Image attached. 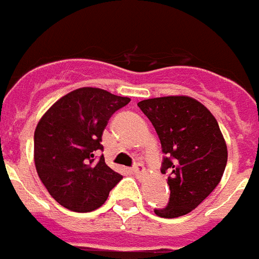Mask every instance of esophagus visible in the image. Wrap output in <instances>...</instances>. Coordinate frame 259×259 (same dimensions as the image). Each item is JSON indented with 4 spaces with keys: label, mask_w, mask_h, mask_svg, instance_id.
<instances>
[{
    "label": "esophagus",
    "mask_w": 259,
    "mask_h": 259,
    "mask_svg": "<svg viewBox=\"0 0 259 259\" xmlns=\"http://www.w3.org/2000/svg\"><path fill=\"white\" fill-rule=\"evenodd\" d=\"M132 172H133L134 175H137V177H141V175L145 174V167H143V164L138 163V164H136V166L132 168Z\"/></svg>",
    "instance_id": "34e87169"
}]
</instances>
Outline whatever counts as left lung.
<instances>
[{
  "label": "left lung",
  "mask_w": 259,
  "mask_h": 259,
  "mask_svg": "<svg viewBox=\"0 0 259 259\" xmlns=\"http://www.w3.org/2000/svg\"><path fill=\"white\" fill-rule=\"evenodd\" d=\"M162 143V174L168 171L170 201L156 216L190 213L220 183L228 162L227 142L208 108L190 96H164L138 103Z\"/></svg>",
  "instance_id": "8db88e82"
}]
</instances>
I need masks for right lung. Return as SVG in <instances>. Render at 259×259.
<instances>
[{
  "instance_id": "obj_1",
  "label": "right lung",
  "mask_w": 259,
  "mask_h": 259,
  "mask_svg": "<svg viewBox=\"0 0 259 259\" xmlns=\"http://www.w3.org/2000/svg\"><path fill=\"white\" fill-rule=\"evenodd\" d=\"M129 97L93 87L67 93L39 119L34 133V162L49 193L64 208L91 212L106 201L122 175L105 163L101 137L112 114Z\"/></svg>"
}]
</instances>
